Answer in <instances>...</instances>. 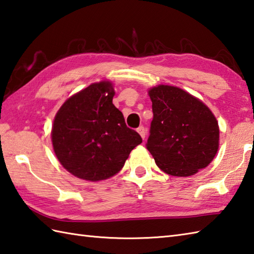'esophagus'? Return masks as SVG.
I'll list each match as a JSON object with an SVG mask.
<instances>
[{
  "label": "esophagus",
  "mask_w": 254,
  "mask_h": 254,
  "mask_svg": "<svg viewBox=\"0 0 254 254\" xmlns=\"http://www.w3.org/2000/svg\"><path fill=\"white\" fill-rule=\"evenodd\" d=\"M136 131L139 133V135L142 136V138H143V139H145V137H146V130H145V127H144L143 126L138 127Z\"/></svg>",
  "instance_id": "1"
}]
</instances>
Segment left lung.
Returning a JSON list of instances; mask_svg holds the SVG:
<instances>
[{
    "mask_svg": "<svg viewBox=\"0 0 254 254\" xmlns=\"http://www.w3.org/2000/svg\"><path fill=\"white\" fill-rule=\"evenodd\" d=\"M154 118L146 147L159 168L189 177L210 164L219 145L216 118L206 105L181 88H150Z\"/></svg>",
    "mask_w": 254,
    "mask_h": 254,
    "instance_id": "left-lung-1",
    "label": "left lung"
}]
</instances>
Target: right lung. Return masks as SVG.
<instances>
[{
	"instance_id": "add662e5",
	"label": "right lung",
	"mask_w": 254,
	"mask_h": 254,
	"mask_svg": "<svg viewBox=\"0 0 254 254\" xmlns=\"http://www.w3.org/2000/svg\"><path fill=\"white\" fill-rule=\"evenodd\" d=\"M115 89L100 82L73 95L58 111L52 126L56 156L79 179L100 181L122 169L131 150L142 143L112 104Z\"/></svg>"
}]
</instances>
